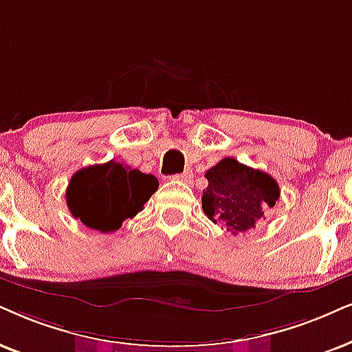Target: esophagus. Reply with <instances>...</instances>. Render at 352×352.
Returning a JSON list of instances; mask_svg holds the SVG:
<instances>
[{
	"label": "esophagus",
	"mask_w": 352,
	"mask_h": 352,
	"mask_svg": "<svg viewBox=\"0 0 352 352\" xmlns=\"http://www.w3.org/2000/svg\"><path fill=\"white\" fill-rule=\"evenodd\" d=\"M173 179L179 180V182H184V184H190L191 179H193V173H191V170H185L182 173H177V175H173Z\"/></svg>",
	"instance_id": "1"
}]
</instances>
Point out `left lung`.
<instances>
[{"mask_svg":"<svg viewBox=\"0 0 352 352\" xmlns=\"http://www.w3.org/2000/svg\"><path fill=\"white\" fill-rule=\"evenodd\" d=\"M203 211L214 224L237 235L255 228L268 208L279 198V186L266 172L224 157L206 172Z\"/></svg>","mask_w":352,"mask_h":352,"instance_id":"8db88e82","label":"left lung"}]
</instances>
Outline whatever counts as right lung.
<instances>
[{"instance_id": "right-lung-1", "label": "right lung", "mask_w": 352, "mask_h": 352, "mask_svg": "<svg viewBox=\"0 0 352 352\" xmlns=\"http://www.w3.org/2000/svg\"><path fill=\"white\" fill-rule=\"evenodd\" d=\"M159 188L151 173L110 161L84 167L71 177L66 204L71 214L100 232H113L133 219Z\"/></svg>"}]
</instances>
